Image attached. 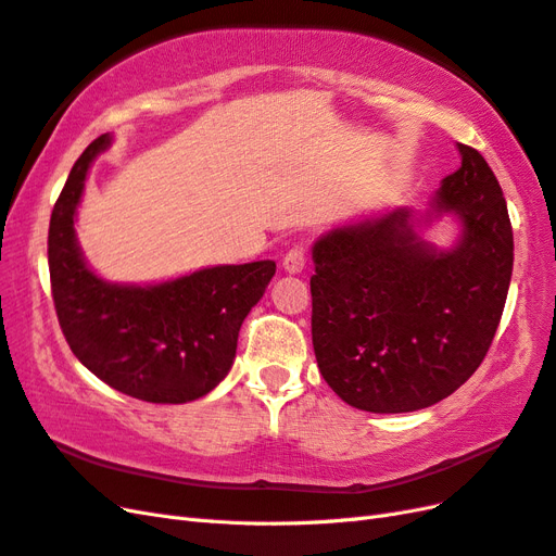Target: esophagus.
Here are the masks:
<instances>
[{
	"label": "esophagus",
	"instance_id": "obj_1",
	"mask_svg": "<svg viewBox=\"0 0 556 556\" xmlns=\"http://www.w3.org/2000/svg\"><path fill=\"white\" fill-rule=\"evenodd\" d=\"M304 266H306V252H304V248L296 245V248L285 252V257H282V268H285V271H288V274H302Z\"/></svg>",
	"mask_w": 556,
	"mask_h": 556
}]
</instances>
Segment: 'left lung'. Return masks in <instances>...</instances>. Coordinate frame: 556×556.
<instances>
[{"mask_svg": "<svg viewBox=\"0 0 556 556\" xmlns=\"http://www.w3.org/2000/svg\"><path fill=\"white\" fill-rule=\"evenodd\" d=\"M460 168L430 210L367 217L313 245L311 334L327 386L374 414L426 409L468 381L496 334L515 243L503 189L484 156L458 144ZM456 214L454 249L424 242L415 224Z\"/></svg>", "mask_w": 556, "mask_h": 556, "instance_id": "1", "label": "left lung"}]
</instances>
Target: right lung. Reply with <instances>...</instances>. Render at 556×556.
Listing matches in <instances>:
<instances>
[{
    "label": "right lung",
    "mask_w": 556,
    "mask_h": 556,
    "mask_svg": "<svg viewBox=\"0 0 556 556\" xmlns=\"http://www.w3.org/2000/svg\"><path fill=\"white\" fill-rule=\"evenodd\" d=\"M112 144L84 149L51 213L49 271L60 329L79 363L135 400L182 404L227 377L238 332L276 274V262L201 268L156 285L108 282L88 268L74 233L86 175Z\"/></svg>",
    "instance_id": "add662e5"
}]
</instances>
